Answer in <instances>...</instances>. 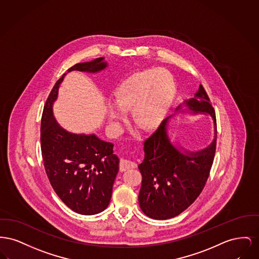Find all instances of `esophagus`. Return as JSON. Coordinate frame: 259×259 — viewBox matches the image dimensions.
Segmentation results:
<instances>
[{"mask_svg": "<svg viewBox=\"0 0 259 259\" xmlns=\"http://www.w3.org/2000/svg\"><path fill=\"white\" fill-rule=\"evenodd\" d=\"M136 166V163L131 160H126V159H122L120 162V169L122 171H125L130 168H135Z\"/></svg>", "mask_w": 259, "mask_h": 259, "instance_id": "esophagus-1", "label": "esophagus"}]
</instances>
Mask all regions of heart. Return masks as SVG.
<instances>
[{
	"label": "heart",
	"mask_w": 259,
	"mask_h": 259,
	"mask_svg": "<svg viewBox=\"0 0 259 259\" xmlns=\"http://www.w3.org/2000/svg\"><path fill=\"white\" fill-rule=\"evenodd\" d=\"M177 82L164 69H146L133 73L114 91L115 109L108 110L111 125L117 127L124 121L123 114L132 112V121L137 128L151 132L165 119L177 96Z\"/></svg>",
	"instance_id": "heart-1"
}]
</instances>
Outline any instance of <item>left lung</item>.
Instances as JSON below:
<instances>
[{
	"instance_id": "1",
	"label": "left lung",
	"mask_w": 259,
	"mask_h": 259,
	"mask_svg": "<svg viewBox=\"0 0 259 259\" xmlns=\"http://www.w3.org/2000/svg\"><path fill=\"white\" fill-rule=\"evenodd\" d=\"M176 112L208 115L213 123V139L205 148L190 151L178 145L168 136L169 123L162 124L144 142V160L138 164L142 175L138 202L141 210L153 219L175 218L199 197L209 176L217 147V119L209 98L202 84Z\"/></svg>"
}]
</instances>
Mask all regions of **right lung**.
<instances>
[{"mask_svg": "<svg viewBox=\"0 0 259 259\" xmlns=\"http://www.w3.org/2000/svg\"><path fill=\"white\" fill-rule=\"evenodd\" d=\"M107 66L104 57H98L75 64L67 73H98ZM66 74L55 82L44 107L41 156L51 185L60 200L77 213L93 215L103 211L109 204L120 160L113 154L114 144L111 142L95 134L70 133L55 120L53 107Z\"/></svg>", "mask_w": 259, "mask_h": 259, "instance_id": "add662e5", "label": "right lung"}]
</instances>
